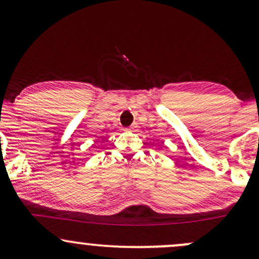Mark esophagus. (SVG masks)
<instances>
[{"mask_svg":"<svg viewBox=\"0 0 259 259\" xmlns=\"http://www.w3.org/2000/svg\"><path fill=\"white\" fill-rule=\"evenodd\" d=\"M135 129H136V125H135V124H133V125L129 127V130H132V132H134V130H135Z\"/></svg>","mask_w":259,"mask_h":259,"instance_id":"34e87169","label":"esophagus"}]
</instances>
